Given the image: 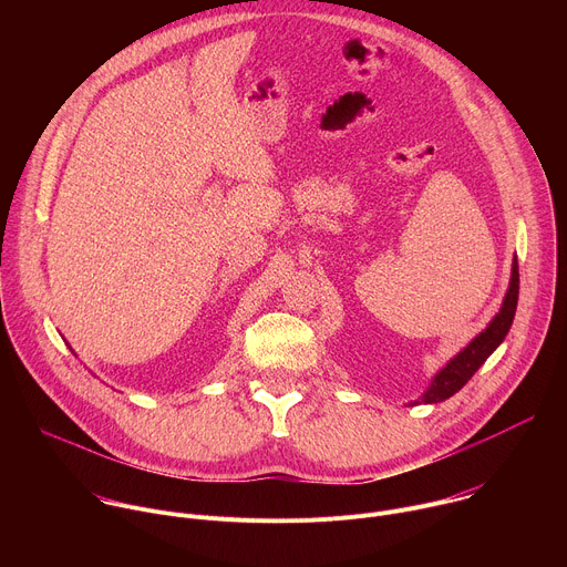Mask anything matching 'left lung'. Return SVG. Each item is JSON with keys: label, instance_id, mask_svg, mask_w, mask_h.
Masks as SVG:
<instances>
[{"label": "left lung", "instance_id": "8db88e82", "mask_svg": "<svg viewBox=\"0 0 567 567\" xmlns=\"http://www.w3.org/2000/svg\"><path fill=\"white\" fill-rule=\"evenodd\" d=\"M516 305H518V260L514 258L512 265V280L509 289L505 293L501 311L494 316V320L487 326V330L480 332L462 352H457L431 381L422 399L415 403H437L449 396H453L475 372L477 368L492 357V352L505 341L514 316H516Z\"/></svg>", "mask_w": 567, "mask_h": 567}]
</instances>
